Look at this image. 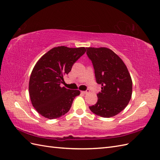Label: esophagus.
Listing matches in <instances>:
<instances>
[{
	"label": "esophagus",
	"mask_w": 160,
	"mask_h": 160,
	"mask_svg": "<svg viewBox=\"0 0 160 160\" xmlns=\"http://www.w3.org/2000/svg\"><path fill=\"white\" fill-rule=\"evenodd\" d=\"M89 92H90V91H89V89H87V90H86V91H82V93H84V94H87V93H89Z\"/></svg>",
	"instance_id": "esophagus-1"
}]
</instances>
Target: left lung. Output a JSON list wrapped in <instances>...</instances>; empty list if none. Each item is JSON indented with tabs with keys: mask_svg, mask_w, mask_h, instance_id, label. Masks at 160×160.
<instances>
[{
	"mask_svg": "<svg viewBox=\"0 0 160 160\" xmlns=\"http://www.w3.org/2000/svg\"><path fill=\"white\" fill-rule=\"evenodd\" d=\"M92 62L95 76L102 90L96 104L90 110L102 118L116 115L127 106L132 96V80L123 61L113 51L106 48H87Z\"/></svg>",
	"mask_w": 160,
	"mask_h": 160,
	"instance_id": "8db88e82",
	"label": "left lung"
}]
</instances>
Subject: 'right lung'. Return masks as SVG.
I'll list each match as a JSON object with an SVG mask.
<instances>
[{
  "label": "right lung",
  "instance_id": "obj_1",
  "mask_svg": "<svg viewBox=\"0 0 160 160\" xmlns=\"http://www.w3.org/2000/svg\"><path fill=\"white\" fill-rule=\"evenodd\" d=\"M86 48L54 47L42 56L33 69L29 83L32 104L42 116L53 120L69 111L78 90L61 87L63 76L69 73L73 64L84 54Z\"/></svg>",
  "mask_w": 160,
  "mask_h": 160
}]
</instances>
